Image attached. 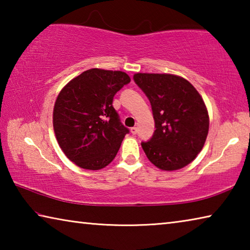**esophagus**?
I'll use <instances>...</instances> for the list:
<instances>
[{
	"mask_svg": "<svg viewBox=\"0 0 250 250\" xmlns=\"http://www.w3.org/2000/svg\"><path fill=\"white\" fill-rule=\"evenodd\" d=\"M131 133L132 134H137V132H138V128H135V126H133V128H131Z\"/></svg>",
	"mask_w": 250,
	"mask_h": 250,
	"instance_id": "34e87169",
	"label": "esophagus"
}]
</instances>
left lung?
<instances>
[{"mask_svg": "<svg viewBox=\"0 0 250 250\" xmlns=\"http://www.w3.org/2000/svg\"><path fill=\"white\" fill-rule=\"evenodd\" d=\"M133 79L149 98L155 122L153 137L141 143L147 159L163 171L186 167L208 134L209 117L202 96L181 76L137 73Z\"/></svg>", "mask_w": 250, "mask_h": 250, "instance_id": "left-lung-1", "label": "left lung"}]
</instances>
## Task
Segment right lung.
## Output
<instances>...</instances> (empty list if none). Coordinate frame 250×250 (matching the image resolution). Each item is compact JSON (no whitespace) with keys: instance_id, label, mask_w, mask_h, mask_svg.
Instances as JSON below:
<instances>
[{"instance_id":"right-lung-1","label":"right lung","mask_w":250,"mask_h":250,"mask_svg":"<svg viewBox=\"0 0 250 250\" xmlns=\"http://www.w3.org/2000/svg\"><path fill=\"white\" fill-rule=\"evenodd\" d=\"M130 80L124 71L91 68L58 94L53 110L55 137L77 167L100 170L116 158L129 130L121 125L112 100Z\"/></svg>"}]
</instances>
